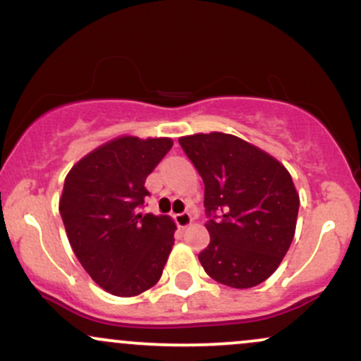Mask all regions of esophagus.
I'll return each mask as SVG.
<instances>
[{"label":"esophagus","instance_id":"esophagus-1","mask_svg":"<svg viewBox=\"0 0 361 361\" xmlns=\"http://www.w3.org/2000/svg\"><path fill=\"white\" fill-rule=\"evenodd\" d=\"M175 221L178 224V227H188L190 224H192V215H190V212H181L175 215Z\"/></svg>","mask_w":361,"mask_h":361}]
</instances>
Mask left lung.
Returning <instances> with one entry per match:
<instances>
[{"instance_id": "1", "label": "left lung", "mask_w": 361, "mask_h": 361, "mask_svg": "<svg viewBox=\"0 0 361 361\" xmlns=\"http://www.w3.org/2000/svg\"><path fill=\"white\" fill-rule=\"evenodd\" d=\"M205 185L210 243L198 255L210 279L233 288L259 285L287 255L299 193L283 164L222 132L180 137Z\"/></svg>"}]
</instances>
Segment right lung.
Instances as JSON below:
<instances>
[{"mask_svg":"<svg viewBox=\"0 0 361 361\" xmlns=\"http://www.w3.org/2000/svg\"><path fill=\"white\" fill-rule=\"evenodd\" d=\"M173 147L169 137L122 135L68 173L59 212L74 255L103 290L134 297L154 287L175 244L168 215L140 214L146 178Z\"/></svg>","mask_w":361,"mask_h":361,"instance_id":"obj_1","label":"right lung"}]
</instances>
